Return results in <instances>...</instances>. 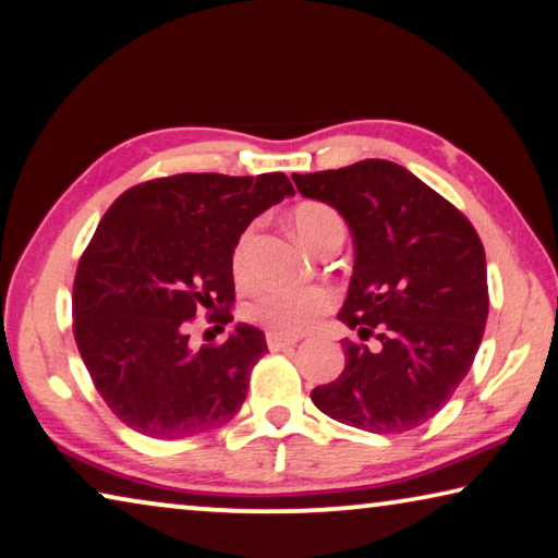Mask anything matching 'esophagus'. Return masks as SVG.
<instances>
[{"label":"esophagus","mask_w":558,"mask_h":558,"mask_svg":"<svg viewBox=\"0 0 558 558\" xmlns=\"http://www.w3.org/2000/svg\"><path fill=\"white\" fill-rule=\"evenodd\" d=\"M294 344H296V339H291V337H281V333H274V331H269V333H267V347H269L271 351H281V349L294 347Z\"/></svg>","instance_id":"34e87169"}]
</instances>
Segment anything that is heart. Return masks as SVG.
Returning a JSON list of instances; mask_svg holds the SVG:
<instances>
[{
    "label": "heart",
    "instance_id": "1",
    "mask_svg": "<svg viewBox=\"0 0 558 558\" xmlns=\"http://www.w3.org/2000/svg\"><path fill=\"white\" fill-rule=\"evenodd\" d=\"M337 219H341L339 214L322 202H304L294 209V227L308 246H316L322 231ZM250 250L252 231H244L234 246V274L239 279L250 271ZM337 302L339 296L331 287H269L256 294L250 304V316L281 337H299L314 329Z\"/></svg>",
    "mask_w": 558,
    "mask_h": 558
}]
</instances>
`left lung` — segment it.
I'll list each match as a JSON object with an SVG mask.
<instances>
[{
	"label": "left lung",
	"instance_id": "obj_1",
	"mask_svg": "<svg viewBox=\"0 0 558 558\" xmlns=\"http://www.w3.org/2000/svg\"><path fill=\"white\" fill-rule=\"evenodd\" d=\"M291 179L347 219L356 259L339 319L362 341L376 337L374 349L341 341L344 372L312 401L372 434L426 424L464 381L484 337L486 256L474 225L387 159Z\"/></svg>",
	"mask_w": 558,
	"mask_h": 558
}]
</instances>
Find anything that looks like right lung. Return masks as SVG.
Here are the masks:
<instances>
[{
    "mask_svg": "<svg viewBox=\"0 0 558 558\" xmlns=\"http://www.w3.org/2000/svg\"><path fill=\"white\" fill-rule=\"evenodd\" d=\"M289 194L281 171H207L149 179L107 209L76 267L72 329L119 422L151 439H184L225 426L244 404L264 333L239 324L219 344L194 349L190 327L207 314L225 331L239 236Z\"/></svg>",
    "mask_w": 558,
    "mask_h": 558,
    "instance_id": "1",
    "label": "right lung"
}]
</instances>
